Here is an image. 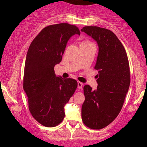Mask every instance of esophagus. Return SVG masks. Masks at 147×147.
I'll return each instance as SVG.
<instances>
[{"instance_id":"34e87169","label":"esophagus","mask_w":147,"mask_h":147,"mask_svg":"<svg viewBox=\"0 0 147 147\" xmlns=\"http://www.w3.org/2000/svg\"><path fill=\"white\" fill-rule=\"evenodd\" d=\"M82 86H83V84H82V82H77V88H78L79 89L82 88Z\"/></svg>"}]
</instances>
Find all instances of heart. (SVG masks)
Instances as JSON below:
<instances>
[{
	"label": "heart",
	"mask_w": 147,
	"mask_h": 147,
	"mask_svg": "<svg viewBox=\"0 0 147 147\" xmlns=\"http://www.w3.org/2000/svg\"><path fill=\"white\" fill-rule=\"evenodd\" d=\"M84 42H88V41H84Z\"/></svg>",
	"instance_id": "heart-1"
}]
</instances>
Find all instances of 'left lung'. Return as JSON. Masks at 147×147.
<instances>
[{
	"mask_svg": "<svg viewBox=\"0 0 147 147\" xmlns=\"http://www.w3.org/2000/svg\"><path fill=\"white\" fill-rule=\"evenodd\" d=\"M81 31L92 37L99 47L95 66L98 86L96 90L84 86L82 121L90 129H101L110 124L122 109L131 81L129 60L122 43L111 30L86 26Z\"/></svg>",
	"mask_w": 147,
	"mask_h": 147,
	"instance_id": "obj_1",
	"label": "left lung"
}]
</instances>
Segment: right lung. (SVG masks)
Returning a JSON list of instances; mask_svg holds the SVG:
<instances>
[{
    "label": "right lung",
    "instance_id": "obj_1",
    "mask_svg": "<svg viewBox=\"0 0 147 147\" xmlns=\"http://www.w3.org/2000/svg\"><path fill=\"white\" fill-rule=\"evenodd\" d=\"M75 34L80 35L75 25H49L34 38L27 53L23 89L32 115L47 127L56 126L63 121L64 106L77 89L75 79L57 77L54 70L61 61L68 40Z\"/></svg>",
    "mask_w": 147,
    "mask_h": 147
}]
</instances>
